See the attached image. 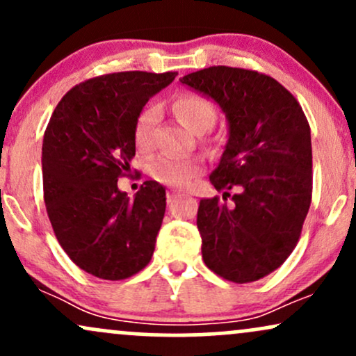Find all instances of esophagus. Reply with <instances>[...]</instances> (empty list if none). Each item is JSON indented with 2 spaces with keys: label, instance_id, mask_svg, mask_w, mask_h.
Segmentation results:
<instances>
[{
  "label": "esophagus",
  "instance_id": "esophagus-1",
  "mask_svg": "<svg viewBox=\"0 0 356 356\" xmlns=\"http://www.w3.org/2000/svg\"><path fill=\"white\" fill-rule=\"evenodd\" d=\"M175 195H177V194H175L174 191H172V192H169V195H167V204H169V206L175 201Z\"/></svg>",
  "mask_w": 356,
  "mask_h": 356
}]
</instances>
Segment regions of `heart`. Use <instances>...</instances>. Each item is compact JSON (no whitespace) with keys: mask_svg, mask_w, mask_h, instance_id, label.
Instances as JSON below:
<instances>
[{"mask_svg":"<svg viewBox=\"0 0 356 356\" xmlns=\"http://www.w3.org/2000/svg\"><path fill=\"white\" fill-rule=\"evenodd\" d=\"M172 112L184 127L195 134L206 132L216 120L214 104L195 92H182L172 100ZM161 120V107L149 104L140 110L134 124V142L137 150L149 152L154 145V130ZM201 170V162L195 159L159 157L150 165V175L167 186L184 187Z\"/></svg>","mask_w":356,"mask_h":356,"instance_id":"b5f03b06","label":"heart"}]
</instances>
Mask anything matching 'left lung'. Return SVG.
Returning <instances> with one entry per match:
<instances>
[{
    "label": "left lung",
    "mask_w": 356,
    "mask_h": 356,
    "mask_svg": "<svg viewBox=\"0 0 356 356\" xmlns=\"http://www.w3.org/2000/svg\"><path fill=\"white\" fill-rule=\"evenodd\" d=\"M181 81L218 102L229 120L209 177L222 195L202 199L197 211L204 263L232 283H252L300 241L313 192L308 118L291 92L256 70L218 65Z\"/></svg>",
    "instance_id": "1"
}]
</instances>
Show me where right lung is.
Listing matches in <instances>:
<instances>
[{"instance_id": "add662e5", "label": "right lung", "mask_w": 356, "mask_h": 356, "mask_svg": "<svg viewBox=\"0 0 356 356\" xmlns=\"http://www.w3.org/2000/svg\"><path fill=\"white\" fill-rule=\"evenodd\" d=\"M177 72H118L65 93L43 138V199L60 246L80 269L120 281L150 263L165 189L145 181L130 199L117 181L136 155L140 110Z\"/></svg>"}]
</instances>
